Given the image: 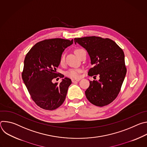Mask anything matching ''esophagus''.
<instances>
[{"label":"esophagus","mask_w":147,"mask_h":147,"mask_svg":"<svg viewBox=\"0 0 147 147\" xmlns=\"http://www.w3.org/2000/svg\"><path fill=\"white\" fill-rule=\"evenodd\" d=\"M71 81H72V82H78V81H80V80H79V79H72V80H71Z\"/></svg>","instance_id":"obj_1"}]
</instances>
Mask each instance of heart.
Wrapping results in <instances>:
<instances>
[{"mask_svg":"<svg viewBox=\"0 0 147 147\" xmlns=\"http://www.w3.org/2000/svg\"><path fill=\"white\" fill-rule=\"evenodd\" d=\"M81 50V49H76L75 51V53L76 55H77V53H78V52ZM65 61V56L63 55L60 59V63L62 64L63 63V62ZM80 73H81V70L80 69H70L69 70L66 74L67 76L68 77H71V78H79L80 76Z\"/></svg>","mask_w":147,"mask_h":147,"instance_id":"b5f03b06","label":"heart"}]
</instances>
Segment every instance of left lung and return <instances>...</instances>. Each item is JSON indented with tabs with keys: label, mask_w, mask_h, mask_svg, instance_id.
I'll use <instances>...</instances> for the list:
<instances>
[{
	"label": "left lung",
	"mask_w": 147,
	"mask_h": 147,
	"mask_svg": "<svg viewBox=\"0 0 147 147\" xmlns=\"http://www.w3.org/2000/svg\"><path fill=\"white\" fill-rule=\"evenodd\" d=\"M74 40L89 55L93 67L88 75H99L98 81H90L85 92L87 99L98 107L107 105L117 97L126 74L123 50L109 38L94 36L74 38Z\"/></svg>",
	"instance_id": "obj_1"
}]
</instances>
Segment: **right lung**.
<instances>
[{"label": "right lung", "mask_w": 147, "mask_h": 147, "mask_svg": "<svg viewBox=\"0 0 147 147\" xmlns=\"http://www.w3.org/2000/svg\"><path fill=\"white\" fill-rule=\"evenodd\" d=\"M73 43V39H46L36 43L26 55L22 78L31 98L41 108L56 109L65 100L71 80L65 77L59 84L53 80L58 77L56 69L62 53Z\"/></svg>", "instance_id": "add662e5"}]
</instances>
